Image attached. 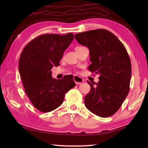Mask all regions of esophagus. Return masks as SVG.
<instances>
[{
    "label": "esophagus",
    "mask_w": 148,
    "mask_h": 148,
    "mask_svg": "<svg viewBox=\"0 0 148 148\" xmlns=\"http://www.w3.org/2000/svg\"><path fill=\"white\" fill-rule=\"evenodd\" d=\"M74 80L75 83L77 85L82 83V82L84 81L83 78H82L81 77L77 76H74Z\"/></svg>",
    "instance_id": "obj_1"
}]
</instances>
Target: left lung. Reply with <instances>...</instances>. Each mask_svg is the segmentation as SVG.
Here are the masks:
<instances>
[{"label": "left lung", "mask_w": 148, "mask_h": 148, "mask_svg": "<svg viewBox=\"0 0 148 148\" xmlns=\"http://www.w3.org/2000/svg\"><path fill=\"white\" fill-rule=\"evenodd\" d=\"M79 44L89 49L91 64L88 69L100 75L99 82H87L91 90L85 105L102 117L114 115L129 92L131 78L130 57L121 42L106 29H96L75 34Z\"/></svg>", "instance_id": "left-lung-1"}]
</instances>
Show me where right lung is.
<instances>
[{
    "label": "right lung",
    "instance_id": "1",
    "mask_svg": "<svg viewBox=\"0 0 148 148\" xmlns=\"http://www.w3.org/2000/svg\"><path fill=\"white\" fill-rule=\"evenodd\" d=\"M74 34H45L25 47L19 61V72L25 91L34 108L49 112L61 106L64 95L76 86L72 75L52 78L51 70L58 66Z\"/></svg>",
    "mask_w": 148,
    "mask_h": 148
}]
</instances>
